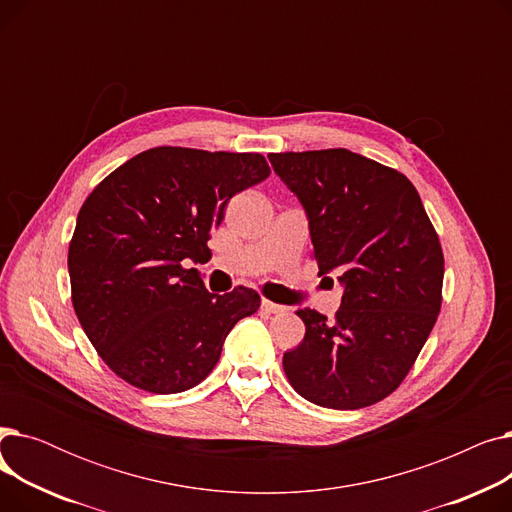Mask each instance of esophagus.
Instances as JSON below:
<instances>
[{"label":"esophagus","mask_w":512,"mask_h":512,"mask_svg":"<svg viewBox=\"0 0 512 512\" xmlns=\"http://www.w3.org/2000/svg\"><path fill=\"white\" fill-rule=\"evenodd\" d=\"M261 309L267 311V313H282L286 307L284 305H278V303H272V301H261Z\"/></svg>","instance_id":"esophagus-1"}]
</instances>
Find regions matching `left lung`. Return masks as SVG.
Listing matches in <instances>:
<instances>
[{"label":"left lung","mask_w":512,"mask_h":512,"mask_svg":"<svg viewBox=\"0 0 512 512\" xmlns=\"http://www.w3.org/2000/svg\"><path fill=\"white\" fill-rule=\"evenodd\" d=\"M267 159L305 209L319 276L342 286L334 321L297 311L305 338L284 371L313 405L369 407L405 380L438 319V234L411 180L378 161L348 149Z\"/></svg>","instance_id":"1"}]
</instances>
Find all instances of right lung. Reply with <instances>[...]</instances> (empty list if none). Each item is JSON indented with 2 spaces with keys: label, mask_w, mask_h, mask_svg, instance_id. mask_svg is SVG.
Returning a JSON list of instances; mask_svg holds the SVG:
<instances>
[{
  "label": "right lung",
  "mask_w": 512,
  "mask_h": 512,
  "mask_svg": "<svg viewBox=\"0 0 512 512\" xmlns=\"http://www.w3.org/2000/svg\"><path fill=\"white\" fill-rule=\"evenodd\" d=\"M270 176L259 153L155 147L128 159L87 197L68 251L72 305L97 353L153 394L205 380L259 294L207 292L197 270L226 203Z\"/></svg>",
  "instance_id": "add662e5"
}]
</instances>
